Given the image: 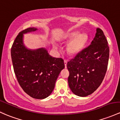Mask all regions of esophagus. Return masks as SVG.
I'll return each mask as SVG.
<instances>
[{"label":"esophagus","instance_id":"34e87169","mask_svg":"<svg viewBox=\"0 0 120 120\" xmlns=\"http://www.w3.org/2000/svg\"><path fill=\"white\" fill-rule=\"evenodd\" d=\"M64 65H65V67L67 68V64L68 61L67 60H64Z\"/></svg>","mask_w":120,"mask_h":120}]
</instances>
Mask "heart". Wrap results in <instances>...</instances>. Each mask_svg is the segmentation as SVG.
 Listing matches in <instances>:
<instances>
[{
	"label": "heart",
	"mask_w": 120,
	"mask_h": 120,
	"mask_svg": "<svg viewBox=\"0 0 120 120\" xmlns=\"http://www.w3.org/2000/svg\"><path fill=\"white\" fill-rule=\"evenodd\" d=\"M74 38L73 39V38ZM67 46V51L70 55H77L82 50L87 41V36L85 33L79 34L78 31H73L67 34L64 39L70 41L72 39ZM55 48H57L55 46Z\"/></svg>",
	"instance_id": "heart-1"
}]
</instances>
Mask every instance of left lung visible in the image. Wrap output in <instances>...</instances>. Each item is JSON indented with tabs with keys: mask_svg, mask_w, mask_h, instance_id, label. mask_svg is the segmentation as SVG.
Here are the masks:
<instances>
[{
	"mask_svg": "<svg viewBox=\"0 0 120 120\" xmlns=\"http://www.w3.org/2000/svg\"><path fill=\"white\" fill-rule=\"evenodd\" d=\"M109 57L108 41L102 30L98 28L90 45L67 63L68 82L72 93L79 97L94 93L104 79Z\"/></svg>",
	"mask_w": 120,
	"mask_h": 120,
	"instance_id": "obj_1",
	"label": "left lung"
}]
</instances>
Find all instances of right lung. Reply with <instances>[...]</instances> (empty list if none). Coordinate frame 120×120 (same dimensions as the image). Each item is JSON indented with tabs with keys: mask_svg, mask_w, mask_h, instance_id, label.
Returning a JSON list of instances; mask_svg holds the SVG:
<instances>
[{
	"mask_svg": "<svg viewBox=\"0 0 120 120\" xmlns=\"http://www.w3.org/2000/svg\"><path fill=\"white\" fill-rule=\"evenodd\" d=\"M37 30H22L15 39L11 49L14 71L24 91L36 99L50 95L60 72L65 68L63 59L52 57L45 48L30 50L24 46L23 34Z\"/></svg>",
	"mask_w": 120,
	"mask_h": 120,
	"instance_id": "obj_1",
	"label": "right lung"
}]
</instances>
